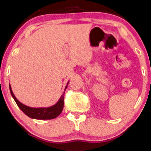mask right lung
I'll return each mask as SVG.
<instances>
[{
  "label": "right lung",
  "mask_w": 151,
  "mask_h": 151,
  "mask_svg": "<svg viewBox=\"0 0 151 151\" xmlns=\"http://www.w3.org/2000/svg\"><path fill=\"white\" fill-rule=\"evenodd\" d=\"M69 81H68L66 86H65L64 93L61 95L60 98L58 102L54 105L49 107H40V108H34V107L28 106L18 100L14 96L13 92L12 91L11 86L9 83V88L11 91V94L16 102L18 106L24 113L31 119H38V120H50L57 118L59 114L62 112L64 107V98H65V92L67 85H68Z\"/></svg>",
  "instance_id": "right-lung-1"
}]
</instances>
